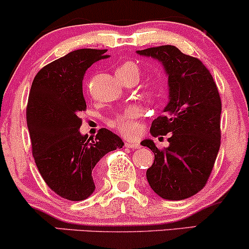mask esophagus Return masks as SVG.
<instances>
[{"mask_svg":"<svg viewBox=\"0 0 249 249\" xmlns=\"http://www.w3.org/2000/svg\"><path fill=\"white\" fill-rule=\"evenodd\" d=\"M125 146L128 148H139L140 147L139 142H125Z\"/></svg>","mask_w":249,"mask_h":249,"instance_id":"34e87169","label":"esophagus"}]
</instances>
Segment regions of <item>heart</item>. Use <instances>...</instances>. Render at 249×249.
Segmentation results:
<instances>
[{"label":"heart","instance_id":"1","mask_svg":"<svg viewBox=\"0 0 249 249\" xmlns=\"http://www.w3.org/2000/svg\"><path fill=\"white\" fill-rule=\"evenodd\" d=\"M117 75L122 81L127 79L137 80L140 76V68L136 62H124L117 68ZM142 116V109L139 106H130L113 117L110 124L125 136H133L139 130V121Z\"/></svg>","mask_w":249,"mask_h":249}]
</instances>
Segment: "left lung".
<instances>
[{"mask_svg": "<svg viewBox=\"0 0 249 249\" xmlns=\"http://www.w3.org/2000/svg\"><path fill=\"white\" fill-rule=\"evenodd\" d=\"M137 53L159 60L169 86V103L151 126L153 137L172 133L169 147L159 149L151 139L142 142L154 153V162L146 172L147 181L164 199L189 198L205 187L220 147L218 88L203 62L178 47L162 45Z\"/></svg>", "mask_w": 249, "mask_h": 249, "instance_id": "left-lung-1", "label": "left lung"}]
</instances>
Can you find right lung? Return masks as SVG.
I'll list each match as a JSON object with an SVG mask.
<instances>
[{
    "label": "right lung",
    "mask_w": 249,
    "mask_h": 249,
    "mask_svg": "<svg viewBox=\"0 0 249 249\" xmlns=\"http://www.w3.org/2000/svg\"><path fill=\"white\" fill-rule=\"evenodd\" d=\"M106 52L82 49L54 60L38 71L29 94L26 122L35 162L45 183L66 199L88 198L95 190L96 163L124 145L107 128L91 139L79 131V115L87 109L83 76L94 62L109 56Z\"/></svg>",
    "instance_id": "add662e5"
}]
</instances>
